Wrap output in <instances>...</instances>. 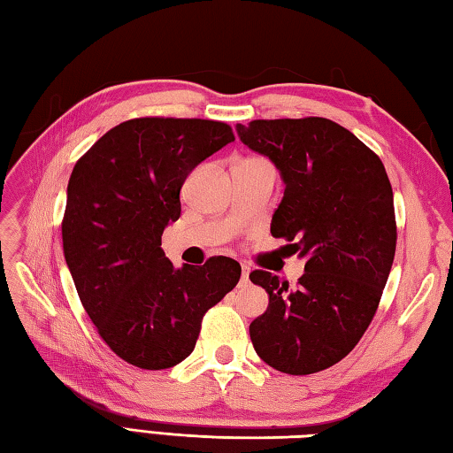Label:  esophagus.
Listing matches in <instances>:
<instances>
[{
  "instance_id": "esophagus-1",
  "label": "esophagus",
  "mask_w": 453,
  "mask_h": 453,
  "mask_svg": "<svg viewBox=\"0 0 453 453\" xmlns=\"http://www.w3.org/2000/svg\"><path fill=\"white\" fill-rule=\"evenodd\" d=\"M249 274H250V268L242 264V281H249Z\"/></svg>"
}]
</instances>
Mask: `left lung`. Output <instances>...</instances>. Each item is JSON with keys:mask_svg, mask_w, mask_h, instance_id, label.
<instances>
[{"mask_svg": "<svg viewBox=\"0 0 453 453\" xmlns=\"http://www.w3.org/2000/svg\"><path fill=\"white\" fill-rule=\"evenodd\" d=\"M236 132L280 169L286 189L270 233L305 258L294 289L270 272L250 274L270 296L268 310L250 323L252 345L280 372L329 369L371 326L395 260V201L385 165L327 118L252 120Z\"/></svg>", "mask_w": 453, "mask_h": 453, "instance_id": "1", "label": "left lung"}]
</instances>
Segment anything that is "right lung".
Instances as JSON below:
<instances>
[{"label":"right lung","mask_w":453,"mask_h":453,"mask_svg":"<svg viewBox=\"0 0 453 453\" xmlns=\"http://www.w3.org/2000/svg\"><path fill=\"white\" fill-rule=\"evenodd\" d=\"M230 142L225 122L134 118L102 135L68 179L66 266L98 335L140 369L187 359L203 315L241 280L226 256L177 270L161 250L164 228L181 217L187 175Z\"/></svg>","instance_id":"1"}]
</instances>
